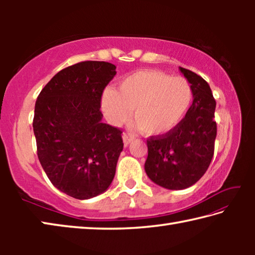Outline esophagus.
<instances>
[{"label":"esophagus","mask_w":255,"mask_h":255,"mask_svg":"<svg viewBox=\"0 0 255 255\" xmlns=\"http://www.w3.org/2000/svg\"><path fill=\"white\" fill-rule=\"evenodd\" d=\"M123 139H124V144L125 146H127L131 143L133 140V137L131 135H128V133H124L123 135Z\"/></svg>","instance_id":"obj_1"}]
</instances>
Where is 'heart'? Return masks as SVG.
<instances>
[{"label":"heart","instance_id":"obj_1","mask_svg":"<svg viewBox=\"0 0 255 255\" xmlns=\"http://www.w3.org/2000/svg\"><path fill=\"white\" fill-rule=\"evenodd\" d=\"M193 101L190 82L155 70L132 73L120 82L118 91L107 89L101 107L107 119L119 126L130 118L131 109L136 127L150 136L173 131L183 122Z\"/></svg>","mask_w":255,"mask_h":255}]
</instances>
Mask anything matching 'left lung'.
<instances>
[{"instance_id":"obj_1","label":"left lung","mask_w":255,"mask_h":255,"mask_svg":"<svg viewBox=\"0 0 255 255\" xmlns=\"http://www.w3.org/2000/svg\"><path fill=\"white\" fill-rule=\"evenodd\" d=\"M193 89L188 115L173 131L147 139L145 171L159 187L182 190L191 187L206 173L214 156L217 125L216 101L210 86L201 76L179 67Z\"/></svg>"}]
</instances>
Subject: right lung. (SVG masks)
Returning <instances> with one entry per match:
<instances>
[{"label": "right lung", "mask_w": 255, "mask_h": 255, "mask_svg": "<svg viewBox=\"0 0 255 255\" xmlns=\"http://www.w3.org/2000/svg\"><path fill=\"white\" fill-rule=\"evenodd\" d=\"M116 73L111 63H77L59 71L37 98L38 158L50 182L75 199L101 195L115 178L123 131L102 123L100 108Z\"/></svg>", "instance_id": "right-lung-1"}]
</instances>
